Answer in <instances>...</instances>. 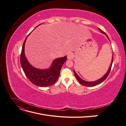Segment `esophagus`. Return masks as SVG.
Masks as SVG:
<instances>
[{"label": "esophagus", "mask_w": 126, "mask_h": 126, "mask_svg": "<svg viewBox=\"0 0 126 126\" xmlns=\"http://www.w3.org/2000/svg\"><path fill=\"white\" fill-rule=\"evenodd\" d=\"M73 57H74L73 54H72L71 52L68 53V54H67V58L68 59H72V58H73Z\"/></svg>", "instance_id": "34e87169"}]
</instances>
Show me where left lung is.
<instances>
[{
    "label": "left lung",
    "mask_w": 126,
    "mask_h": 126,
    "mask_svg": "<svg viewBox=\"0 0 126 126\" xmlns=\"http://www.w3.org/2000/svg\"><path fill=\"white\" fill-rule=\"evenodd\" d=\"M99 30V31L100 32L102 33L105 34V35L107 36V37L108 38V39H109V38L108 37V36L106 35V33L102 31V30H101L100 28H98ZM112 63H113V54H112V60H111V63H110V67L109 68V69L107 71V72H106V74L103 76L102 77H101L100 79L97 80L96 81H85L84 80L82 79L81 78H80L79 76L77 74V73H76V71H75V70H74V75L75 76L76 78L77 79L78 81L80 83H81V84L83 86H88V87H93V86H95L96 85H98L99 84H100V83H102L103 81H104L107 78L108 76L109 75V73H110V70H111V66H112Z\"/></svg>",
    "instance_id": "left-lung-1"
}]
</instances>
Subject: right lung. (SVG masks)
<instances>
[{
  "mask_svg": "<svg viewBox=\"0 0 126 126\" xmlns=\"http://www.w3.org/2000/svg\"><path fill=\"white\" fill-rule=\"evenodd\" d=\"M29 35L26 37L24 42L20 55V63L22 69L26 77L33 84L41 87L51 86L59 78L61 68L67 60V56L55 59L48 69H40L35 68L28 62L25 54V45Z\"/></svg>",
  "mask_w": 126,
  "mask_h": 126,
  "instance_id": "obj_1",
  "label": "right lung"
}]
</instances>
